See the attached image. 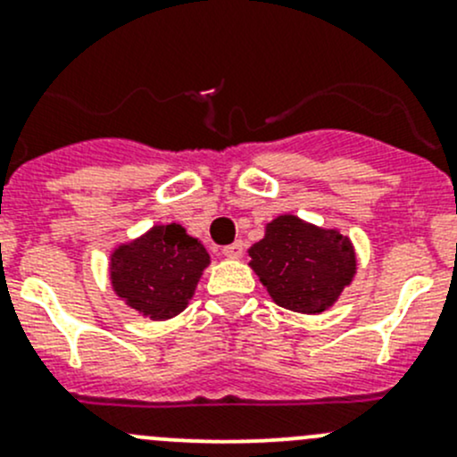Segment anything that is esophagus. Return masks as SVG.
I'll list each match as a JSON object with an SVG mask.
<instances>
[{"label": "esophagus", "instance_id": "esophagus-1", "mask_svg": "<svg viewBox=\"0 0 457 457\" xmlns=\"http://www.w3.org/2000/svg\"><path fill=\"white\" fill-rule=\"evenodd\" d=\"M243 252H245V245H243V241H237V243H232V245L223 247V254L228 258H241Z\"/></svg>", "mask_w": 457, "mask_h": 457}]
</instances>
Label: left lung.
I'll return each mask as SVG.
<instances>
[{"instance_id": "left-lung-1", "label": "left lung", "mask_w": 457, "mask_h": 457, "mask_svg": "<svg viewBox=\"0 0 457 457\" xmlns=\"http://www.w3.org/2000/svg\"><path fill=\"white\" fill-rule=\"evenodd\" d=\"M247 252L250 267L271 301L301 314L329 310L356 276V252L349 237L294 214L267 223L265 237Z\"/></svg>"}]
</instances>
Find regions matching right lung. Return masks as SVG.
Wrapping results in <instances>:
<instances>
[{"mask_svg": "<svg viewBox=\"0 0 457 457\" xmlns=\"http://www.w3.org/2000/svg\"><path fill=\"white\" fill-rule=\"evenodd\" d=\"M210 254L179 223L154 225L110 254L114 294L150 320H168L187 307Z\"/></svg>", "mask_w": 457, "mask_h": 457, "instance_id": "obj_1", "label": "right lung"}]
</instances>
